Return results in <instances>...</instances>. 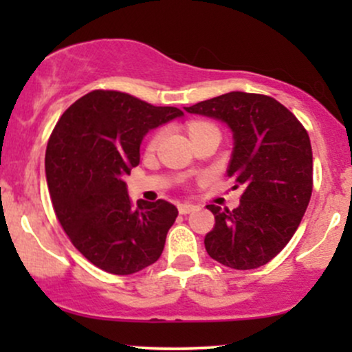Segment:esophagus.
Instances as JSON below:
<instances>
[{
	"label": "esophagus",
	"instance_id": "esophagus-1",
	"mask_svg": "<svg viewBox=\"0 0 352 352\" xmlns=\"http://www.w3.org/2000/svg\"><path fill=\"white\" fill-rule=\"evenodd\" d=\"M195 208H197L195 205H192V204H180L179 205V212L182 213V215H187V213H192Z\"/></svg>",
	"mask_w": 352,
	"mask_h": 352
}]
</instances>
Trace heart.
Instances as JSON below:
<instances>
[{"label":"heart","mask_w":352,"mask_h":352,"mask_svg":"<svg viewBox=\"0 0 352 352\" xmlns=\"http://www.w3.org/2000/svg\"><path fill=\"white\" fill-rule=\"evenodd\" d=\"M205 127H213V125L212 124H207V122H192V124L188 125V134H190V137H192L193 134H197V132L201 131V129H205ZM160 137H162V132H157V134L152 135V139L148 140V145H147L148 151H153V148L157 147V144H159Z\"/></svg>","instance_id":"b5f03b06"}]
</instances>
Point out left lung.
Masks as SVG:
<instances>
[{
    "label": "left lung",
    "mask_w": 352,
    "mask_h": 352,
    "mask_svg": "<svg viewBox=\"0 0 352 352\" xmlns=\"http://www.w3.org/2000/svg\"><path fill=\"white\" fill-rule=\"evenodd\" d=\"M221 120L233 132L228 177L241 185L240 205H208L215 225L207 253L235 270L260 268L292 240L313 192V152L300 120L276 99L233 91L185 107Z\"/></svg>",
    "instance_id": "1"
}]
</instances>
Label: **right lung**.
<instances>
[{
    "label": "right lung",
    "instance_id": "obj_1",
    "mask_svg": "<svg viewBox=\"0 0 352 352\" xmlns=\"http://www.w3.org/2000/svg\"><path fill=\"white\" fill-rule=\"evenodd\" d=\"M184 116L119 91L98 89L60 116L46 148V179L60 227L84 258L104 272L132 274L155 263L179 210L137 201L122 180L140 162L151 129Z\"/></svg>",
    "mask_w": 352,
    "mask_h": 352
}]
</instances>
